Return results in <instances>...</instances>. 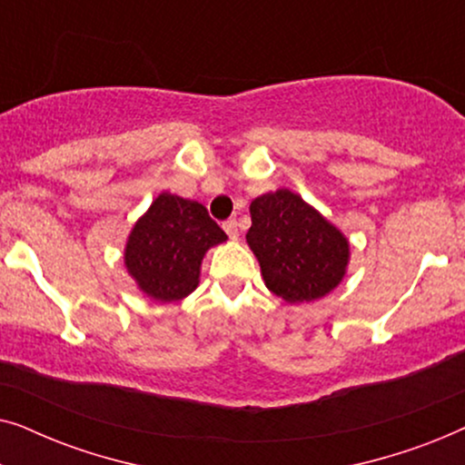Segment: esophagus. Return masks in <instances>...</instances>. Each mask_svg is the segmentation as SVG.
I'll use <instances>...</instances> for the list:
<instances>
[{
  "label": "esophagus",
  "mask_w": 465,
  "mask_h": 465,
  "mask_svg": "<svg viewBox=\"0 0 465 465\" xmlns=\"http://www.w3.org/2000/svg\"><path fill=\"white\" fill-rule=\"evenodd\" d=\"M224 231L228 237H231L232 241L239 239V226H237V220H226L224 222Z\"/></svg>",
  "instance_id": "obj_1"
}]
</instances>
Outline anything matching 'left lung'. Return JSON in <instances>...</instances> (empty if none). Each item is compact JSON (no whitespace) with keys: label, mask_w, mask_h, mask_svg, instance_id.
I'll return each instance as SVG.
<instances>
[{"label":"left lung","mask_w":465,"mask_h":465,"mask_svg":"<svg viewBox=\"0 0 465 465\" xmlns=\"http://www.w3.org/2000/svg\"><path fill=\"white\" fill-rule=\"evenodd\" d=\"M247 245L258 258L264 283L285 302H311L342 282L349 241L332 222L288 188L252 201Z\"/></svg>","instance_id":"1"}]
</instances>
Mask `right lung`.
Segmentation results:
<instances>
[{"mask_svg": "<svg viewBox=\"0 0 465 465\" xmlns=\"http://www.w3.org/2000/svg\"><path fill=\"white\" fill-rule=\"evenodd\" d=\"M228 237L196 201L161 193L131 228L126 272L156 302L182 301L199 285L207 250Z\"/></svg>", "mask_w": 465, "mask_h": 465, "instance_id": "add662e5", "label": "right lung"}]
</instances>
